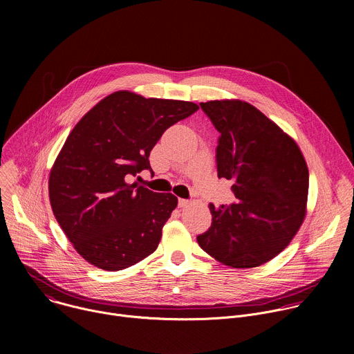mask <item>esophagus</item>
Here are the masks:
<instances>
[{
	"mask_svg": "<svg viewBox=\"0 0 354 354\" xmlns=\"http://www.w3.org/2000/svg\"><path fill=\"white\" fill-rule=\"evenodd\" d=\"M189 203H190V201H189L187 198H179V200H178V206H179V207H186Z\"/></svg>",
	"mask_w": 354,
	"mask_h": 354,
	"instance_id": "1",
	"label": "esophagus"
}]
</instances>
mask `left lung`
<instances>
[{"label":"left lung","mask_w":354,"mask_h":354,"mask_svg":"<svg viewBox=\"0 0 354 354\" xmlns=\"http://www.w3.org/2000/svg\"><path fill=\"white\" fill-rule=\"evenodd\" d=\"M220 133L217 175L234 201L210 205L200 248L231 268H257L290 243L306 217L308 168L295 141L259 109L238 99L200 104Z\"/></svg>","instance_id":"left-lung-1"}]
</instances>
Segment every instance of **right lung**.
Segmentation results:
<instances>
[{"instance_id": "right-lung-1", "label": "right lung", "mask_w": 354, "mask_h": 354, "mask_svg": "<svg viewBox=\"0 0 354 354\" xmlns=\"http://www.w3.org/2000/svg\"><path fill=\"white\" fill-rule=\"evenodd\" d=\"M198 106L118 91L73 129L50 171L53 214L78 254L109 270L130 268L157 249L178 205L172 193L130 182L149 169V153L164 131Z\"/></svg>"}]
</instances>
